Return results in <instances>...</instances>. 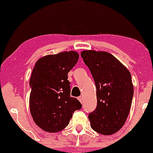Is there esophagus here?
Returning <instances> with one entry per match:
<instances>
[{
  "label": "esophagus",
  "mask_w": 153,
  "mask_h": 153,
  "mask_svg": "<svg viewBox=\"0 0 153 153\" xmlns=\"http://www.w3.org/2000/svg\"><path fill=\"white\" fill-rule=\"evenodd\" d=\"M78 100H79V101H80V102L81 104L83 103V96H80V97H78Z\"/></svg>",
  "instance_id": "34e87169"
}]
</instances>
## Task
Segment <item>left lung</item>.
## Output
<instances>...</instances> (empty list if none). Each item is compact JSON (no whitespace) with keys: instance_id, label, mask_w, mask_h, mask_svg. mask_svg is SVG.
Instances as JSON below:
<instances>
[{"instance_id":"8db88e82","label":"left lung","mask_w":153,"mask_h":153,"mask_svg":"<svg viewBox=\"0 0 153 153\" xmlns=\"http://www.w3.org/2000/svg\"><path fill=\"white\" fill-rule=\"evenodd\" d=\"M95 81L97 107L89 114L92 129L103 135L116 133L125 124L134 95L129 71L112 54L86 50L81 53Z\"/></svg>"}]
</instances>
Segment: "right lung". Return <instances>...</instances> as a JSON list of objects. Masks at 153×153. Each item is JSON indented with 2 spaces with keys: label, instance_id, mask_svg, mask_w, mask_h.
Listing matches in <instances>:
<instances>
[{
  "label": "right lung",
  "instance_id": "right-lung-1",
  "mask_svg": "<svg viewBox=\"0 0 153 153\" xmlns=\"http://www.w3.org/2000/svg\"><path fill=\"white\" fill-rule=\"evenodd\" d=\"M74 51L60 52L39 58L30 80V111L37 126L48 132H58L68 126L72 114L81 108L70 96L68 74L79 60Z\"/></svg>",
  "mask_w": 153,
  "mask_h": 153
}]
</instances>
